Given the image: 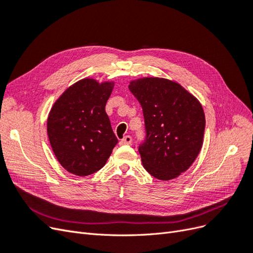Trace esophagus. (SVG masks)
I'll list each match as a JSON object with an SVG mask.
<instances>
[{
    "instance_id": "1",
    "label": "esophagus",
    "mask_w": 253,
    "mask_h": 253,
    "mask_svg": "<svg viewBox=\"0 0 253 253\" xmlns=\"http://www.w3.org/2000/svg\"><path fill=\"white\" fill-rule=\"evenodd\" d=\"M132 141H133L132 137L129 136V135H126V136H125L124 138H122V139L119 141V144H120V145H125V144H131V143H132Z\"/></svg>"
}]
</instances>
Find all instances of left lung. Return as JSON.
<instances>
[{
	"instance_id": "obj_1",
	"label": "left lung",
	"mask_w": 253,
	"mask_h": 253,
	"mask_svg": "<svg viewBox=\"0 0 253 253\" xmlns=\"http://www.w3.org/2000/svg\"><path fill=\"white\" fill-rule=\"evenodd\" d=\"M144 118L145 137L138 152L152 176L170 180L185 172L200 153L205 133L201 103L178 83L142 78L129 83Z\"/></svg>"
}]
</instances>
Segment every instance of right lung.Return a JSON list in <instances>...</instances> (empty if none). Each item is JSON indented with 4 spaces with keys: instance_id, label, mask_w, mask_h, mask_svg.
Returning <instances> with one entry per match:
<instances>
[{
    "instance_id": "add662e5",
    "label": "right lung",
    "mask_w": 253,
    "mask_h": 253,
    "mask_svg": "<svg viewBox=\"0 0 253 253\" xmlns=\"http://www.w3.org/2000/svg\"><path fill=\"white\" fill-rule=\"evenodd\" d=\"M112 90L111 82L83 79L68 87L50 110L49 142L61 166L72 174L100 170L118 142L105 113Z\"/></svg>"
}]
</instances>
